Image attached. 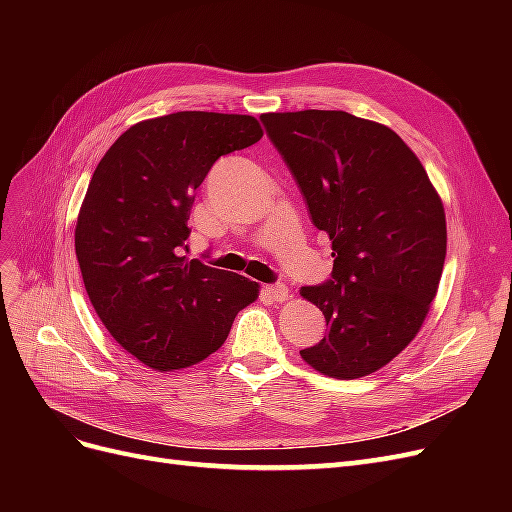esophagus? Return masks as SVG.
Listing matches in <instances>:
<instances>
[{
	"mask_svg": "<svg viewBox=\"0 0 512 512\" xmlns=\"http://www.w3.org/2000/svg\"><path fill=\"white\" fill-rule=\"evenodd\" d=\"M262 292H265V297H269L271 301H277V303L288 299V288L284 284H269L262 288Z\"/></svg>",
	"mask_w": 512,
	"mask_h": 512,
	"instance_id": "obj_1",
	"label": "esophagus"
}]
</instances>
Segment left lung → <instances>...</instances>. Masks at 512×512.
<instances>
[{
  "label": "left lung",
  "mask_w": 512,
  "mask_h": 512,
  "mask_svg": "<svg viewBox=\"0 0 512 512\" xmlns=\"http://www.w3.org/2000/svg\"><path fill=\"white\" fill-rule=\"evenodd\" d=\"M260 119L333 243L331 280L299 290L329 327L301 359L337 380L374 374L412 342L436 299L442 198L416 153L378 121L314 108Z\"/></svg>",
  "instance_id": "8db88e82"
}]
</instances>
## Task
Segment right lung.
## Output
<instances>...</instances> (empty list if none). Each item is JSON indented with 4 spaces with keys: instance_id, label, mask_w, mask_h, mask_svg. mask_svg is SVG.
Here are the masks:
<instances>
[{
    "instance_id": "add662e5",
    "label": "right lung",
    "mask_w": 512,
    "mask_h": 512,
    "mask_svg": "<svg viewBox=\"0 0 512 512\" xmlns=\"http://www.w3.org/2000/svg\"><path fill=\"white\" fill-rule=\"evenodd\" d=\"M260 138L252 115L181 111L134 123L94 170L74 230L85 290L115 342L151 369L205 361L258 299L256 282L181 247L213 162Z\"/></svg>"
}]
</instances>
